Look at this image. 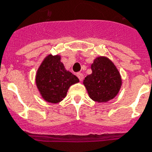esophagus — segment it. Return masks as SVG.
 <instances>
[{"label": "esophagus", "mask_w": 152, "mask_h": 152, "mask_svg": "<svg viewBox=\"0 0 152 152\" xmlns=\"http://www.w3.org/2000/svg\"><path fill=\"white\" fill-rule=\"evenodd\" d=\"M76 76L78 77L79 80L80 81L83 80V75L81 72H78V73H76Z\"/></svg>", "instance_id": "1"}]
</instances>
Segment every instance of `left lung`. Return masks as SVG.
Segmentation results:
<instances>
[{"mask_svg":"<svg viewBox=\"0 0 152 152\" xmlns=\"http://www.w3.org/2000/svg\"><path fill=\"white\" fill-rule=\"evenodd\" d=\"M92 73L85 77L83 84L92 100L105 102L118 95L121 78L118 69L107 57H99L91 64Z\"/></svg>","mask_w":152,"mask_h":152,"instance_id":"1","label":"left lung"}]
</instances>
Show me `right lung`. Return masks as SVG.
I'll list each match as a JSON object with an SVG mask.
<instances>
[{"mask_svg": "<svg viewBox=\"0 0 152 152\" xmlns=\"http://www.w3.org/2000/svg\"><path fill=\"white\" fill-rule=\"evenodd\" d=\"M78 82L75 75L65 70L59 55L47 56L37 71V88L42 97L51 103L62 101L69 87Z\"/></svg>", "mask_w": 152, "mask_h": 152, "instance_id": "obj_1", "label": "right lung"}]
</instances>
